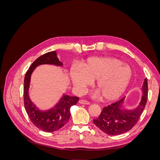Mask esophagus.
I'll use <instances>...</instances> for the list:
<instances>
[{"label":"esophagus","mask_w":160,"mask_h":160,"mask_svg":"<svg viewBox=\"0 0 160 160\" xmlns=\"http://www.w3.org/2000/svg\"><path fill=\"white\" fill-rule=\"evenodd\" d=\"M79 103L81 104H83V105H89L91 103L89 101H87V100H85V99H80L79 100Z\"/></svg>","instance_id":"esophagus-1"}]
</instances>
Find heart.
Segmentation results:
<instances>
[{
	"label": "heart",
	"mask_w": 160,
	"mask_h": 160,
	"mask_svg": "<svg viewBox=\"0 0 160 160\" xmlns=\"http://www.w3.org/2000/svg\"><path fill=\"white\" fill-rule=\"evenodd\" d=\"M132 76L130 67L119 59L111 57H93L80 67H72V83L83 92L95 80V87L105 101L118 98L126 89Z\"/></svg>",
	"instance_id": "1"
}]
</instances>
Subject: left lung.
I'll use <instances>...</instances> for the list:
<instances>
[{
    "instance_id": "obj_1",
    "label": "left lung",
    "mask_w": 160,
    "mask_h": 160,
    "mask_svg": "<svg viewBox=\"0 0 160 160\" xmlns=\"http://www.w3.org/2000/svg\"><path fill=\"white\" fill-rule=\"evenodd\" d=\"M143 96L138 107L133 110L122 109L124 98L103 108L98 119H93L94 124L103 132L110 135L124 133L132 129L138 122L147 103L148 86L145 78L143 86Z\"/></svg>"
}]
</instances>
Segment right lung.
<instances>
[{
  "instance_id": "1",
  "label": "right lung",
  "mask_w": 160,
  "mask_h": 160,
  "mask_svg": "<svg viewBox=\"0 0 160 160\" xmlns=\"http://www.w3.org/2000/svg\"><path fill=\"white\" fill-rule=\"evenodd\" d=\"M42 64H53L57 66L62 65L57 58L56 51L48 52L32 62L27 71L24 80V105L28 118L37 128L46 132H52L61 129L69 122L71 117L70 108L77 103L79 98L64 95L52 109L45 111L38 110L30 100L28 91L32 71L36 67Z\"/></svg>"
}]
</instances>
